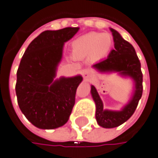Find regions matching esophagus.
Here are the masks:
<instances>
[{
  "label": "esophagus",
  "instance_id": "34e87169",
  "mask_svg": "<svg viewBox=\"0 0 158 158\" xmlns=\"http://www.w3.org/2000/svg\"><path fill=\"white\" fill-rule=\"evenodd\" d=\"M82 75H83V77L84 80H89V79H91V78L93 77L92 72H91V70H89V69L83 70V72H82Z\"/></svg>",
  "mask_w": 158,
  "mask_h": 158
}]
</instances>
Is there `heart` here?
Instances as JSON below:
<instances>
[{
    "label": "heart",
    "instance_id": "1",
    "mask_svg": "<svg viewBox=\"0 0 158 158\" xmlns=\"http://www.w3.org/2000/svg\"><path fill=\"white\" fill-rule=\"evenodd\" d=\"M113 46V37L109 34L91 32L77 37L71 44V52L76 59L88 57L91 62L105 59Z\"/></svg>",
    "mask_w": 158,
    "mask_h": 158
}]
</instances>
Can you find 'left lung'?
<instances>
[{
  "mask_svg": "<svg viewBox=\"0 0 158 158\" xmlns=\"http://www.w3.org/2000/svg\"><path fill=\"white\" fill-rule=\"evenodd\" d=\"M114 38V49L112 50L105 60L92 67L99 72H119L124 76H130L135 83V91L130 102L121 111L104 110L103 103L96 88L91 85V92L96 104V120L99 126L104 128H114L126 122L133 114L142 96V72L140 62L133 46L125 41L118 32L110 28Z\"/></svg>",
  "mask_w": 158,
  "mask_h": 158,
  "instance_id": "8db88e82",
  "label": "left lung"
}]
</instances>
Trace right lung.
<instances>
[{"instance_id":"1","label":"right lung","mask_w":158,"mask_h":158,"mask_svg":"<svg viewBox=\"0 0 158 158\" xmlns=\"http://www.w3.org/2000/svg\"><path fill=\"white\" fill-rule=\"evenodd\" d=\"M79 27L44 31L32 41L17 72L16 94L20 110L40 129H55L68 121L81 75L54 81L64 44Z\"/></svg>"}]
</instances>
